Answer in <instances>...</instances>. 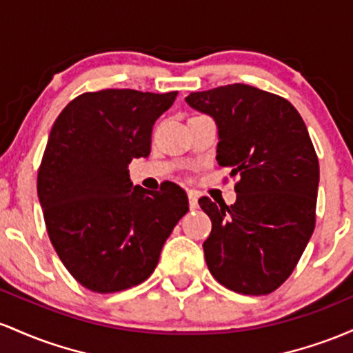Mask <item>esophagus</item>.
I'll return each instance as SVG.
<instances>
[{"mask_svg": "<svg viewBox=\"0 0 353 353\" xmlns=\"http://www.w3.org/2000/svg\"><path fill=\"white\" fill-rule=\"evenodd\" d=\"M188 207L190 210L198 208V195L195 192H188Z\"/></svg>", "mask_w": 353, "mask_h": 353, "instance_id": "esophagus-1", "label": "esophagus"}]
</instances>
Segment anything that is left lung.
Segmentation results:
<instances>
[{
	"label": "left lung",
	"instance_id": "1",
	"mask_svg": "<svg viewBox=\"0 0 353 353\" xmlns=\"http://www.w3.org/2000/svg\"><path fill=\"white\" fill-rule=\"evenodd\" d=\"M185 101L213 118L216 161L240 176L230 207L198 200L212 220L208 270L236 294H270L294 272L315 228L320 170L307 126L285 98L241 83Z\"/></svg>",
	"mask_w": 353,
	"mask_h": 353
}]
</instances>
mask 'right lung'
I'll list each match as a JSON object with an SVG mask.
<instances>
[{
    "mask_svg": "<svg viewBox=\"0 0 353 353\" xmlns=\"http://www.w3.org/2000/svg\"><path fill=\"white\" fill-rule=\"evenodd\" d=\"M172 93L101 90L74 98L51 128L38 198L59 260L98 294L126 290L155 270L188 198L175 183L133 187L128 165L150 155L157 118Z\"/></svg>",
    "mask_w": 353,
    "mask_h": 353,
    "instance_id": "add662e5",
    "label": "right lung"
}]
</instances>
